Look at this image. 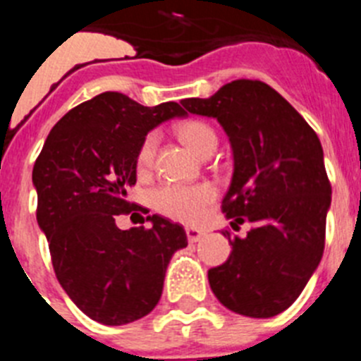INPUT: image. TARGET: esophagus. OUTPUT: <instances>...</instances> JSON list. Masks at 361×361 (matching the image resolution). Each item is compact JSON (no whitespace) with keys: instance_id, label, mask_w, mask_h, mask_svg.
I'll return each instance as SVG.
<instances>
[{"instance_id":"esophagus-1","label":"esophagus","mask_w":361,"mask_h":361,"mask_svg":"<svg viewBox=\"0 0 361 361\" xmlns=\"http://www.w3.org/2000/svg\"><path fill=\"white\" fill-rule=\"evenodd\" d=\"M186 235H188V240L193 244V242H199L200 238H204V235L206 233L202 231V229H197V228H186Z\"/></svg>"}]
</instances>
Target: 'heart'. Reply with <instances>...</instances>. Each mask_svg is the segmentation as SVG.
Instances as JSON below:
<instances>
[{
    "instance_id": "heart-1",
    "label": "heart",
    "mask_w": 361,
    "mask_h": 361,
    "mask_svg": "<svg viewBox=\"0 0 361 361\" xmlns=\"http://www.w3.org/2000/svg\"><path fill=\"white\" fill-rule=\"evenodd\" d=\"M177 135L193 153L204 157L215 152L219 137L215 130L204 121H184L177 126ZM157 148L155 133H148L137 152L135 166L139 173H145L152 168ZM215 199V190L209 184H162L152 191V206L161 215L173 220L193 224L202 219L208 204Z\"/></svg>"
}]
</instances>
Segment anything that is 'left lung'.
Segmentation results:
<instances>
[{"mask_svg": "<svg viewBox=\"0 0 361 361\" xmlns=\"http://www.w3.org/2000/svg\"><path fill=\"white\" fill-rule=\"evenodd\" d=\"M180 104L190 114L215 117L228 133L233 177L222 212L238 224H253L244 238L224 231L233 251L208 271L212 291L229 311L275 317L304 291L324 255L331 184L320 139L262 81L237 79L212 97Z\"/></svg>", "mask_w": 361, "mask_h": 361, "instance_id": "left-lung-1", "label": "left lung"}]
</instances>
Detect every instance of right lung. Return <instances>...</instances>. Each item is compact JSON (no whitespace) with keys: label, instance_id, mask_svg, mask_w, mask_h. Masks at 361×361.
I'll return each instance as SVG.
<instances>
[{"label":"right lung","instance_id":"right-lung-1","mask_svg":"<svg viewBox=\"0 0 361 361\" xmlns=\"http://www.w3.org/2000/svg\"><path fill=\"white\" fill-rule=\"evenodd\" d=\"M177 103L142 106L104 92L57 121L34 164L37 224L47 235L56 276L86 317L124 325L159 304L166 267L188 245L183 226L159 215L152 228L119 229L130 213L126 190L137 180V152L146 133L173 117Z\"/></svg>","mask_w":361,"mask_h":361}]
</instances>
